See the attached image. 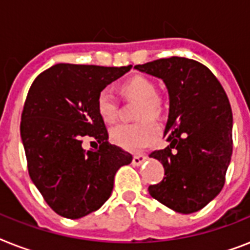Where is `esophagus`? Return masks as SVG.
I'll return each mask as SVG.
<instances>
[{"label": "esophagus", "mask_w": 250, "mask_h": 250, "mask_svg": "<svg viewBox=\"0 0 250 250\" xmlns=\"http://www.w3.org/2000/svg\"><path fill=\"white\" fill-rule=\"evenodd\" d=\"M145 160H146V157L141 156V154L133 156L132 165H133V166H140V165H143V162H145Z\"/></svg>", "instance_id": "obj_1"}]
</instances>
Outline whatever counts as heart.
<instances>
[{
	"instance_id": "obj_1",
	"label": "heart",
	"mask_w": 250,
	"mask_h": 250,
	"mask_svg": "<svg viewBox=\"0 0 250 250\" xmlns=\"http://www.w3.org/2000/svg\"><path fill=\"white\" fill-rule=\"evenodd\" d=\"M123 96L140 102L137 106L136 123H121L110 131L114 144L128 152H141L154 144L160 137V127L150 118H158L164 113V101L156 94V86L145 76L136 75L122 84ZM96 109L102 121L113 123L117 119L118 102L111 90L105 88L97 94Z\"/></svg>"
}]
</instances>
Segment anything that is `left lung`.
Masks as SVG:
<instances>
[{
  "label": "left lung",
  "mask_w": 250,
  "mask_h": 250,
  "mask_svg": "<svg viewBox=\"0 0 250 250\" xmlns=\"http://www.w3.org/2000/svg\"><path fill=\"white\" fill-rule=\"evenodd\" d=\"M164 80L168 92L165 137L170 145L150 154L164 165V180L149 194L174 211L205 208L225 186L232 157V111L223 86L197 61L171 57L135 66Z\"/></svg>",
  "instance_id": "8db88e82"
}]
</instances>
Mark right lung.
<instances>
[{
    "label": "right lung",
    "mask_w": 250,
    "mask_h": 250,
    "mask_svg": "<svg viewBox=\"0 0 250 250\" xmlns=\"http://www.w3.org/2000/svg\"><path fill=\"white\" fill-rule=\"evenodd\" d=\"M131 67L58 63L29 88L21 123L28 172L61 217L78 219L100 209L113 192L117 171L132 162L128 152L110 144L96 109L97 94ZM86 134L99 141L97 151L83 149Z\"/></svg>",
    "instance_id": "right-lung-1"
}]
</instances>
